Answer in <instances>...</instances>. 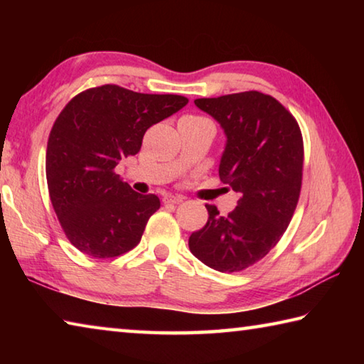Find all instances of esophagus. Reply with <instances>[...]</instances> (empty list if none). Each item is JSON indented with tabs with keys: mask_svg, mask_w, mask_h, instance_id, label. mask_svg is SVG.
I'll list each match as a JSON object with an SVG mask.
<instances>
[{
	"mask_svg": "<svg viewBox=\"0 0 364 364\" xmlns=\"http://www.w3.org/2000/svg\"><path fill=\"white\" fill-rule=\"evenodd\" d=\"M184 197L183 196H165L164 197V202L165 204H180V202H183Z\"/></svg>",
	"mask_w": 364,
	"mask_h": 364,
	"instance_id": "34e87169",
	"label": "esophagus"
}]
</instances>
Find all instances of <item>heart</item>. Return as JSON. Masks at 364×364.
Segmentation results:
<instances>
[{"label": "heart", "instance_id": "heart-1", "mask_svg": "<svg viewBox=\"0 0 364 364\" xmlns=\"http://www.w3.org/2000/svg\"><path fill=\"white\" fill-rule=\"evenodd\" d=\"M184 120H202V119H205V117H200V115H186V117H183Z\"/></svg>", "mask_w": 364, "mask_h": 364}]
</instances>
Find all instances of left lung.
<instances>
[{
    "mask_svg": "<svg viewBox=\"0 0 364 364\" xmlns=\"http://www.w3.org/2000/svg\"><path fill=\"white\" fill-rule=\"evenodd\" d=\"M194 104L226 134L220 180L239 194L237 207L208 220L189 236V250L221 273L252 267L268 254L291 223L304 171V139L294 115L260 91L200 97Z\"/></svg>",
    "mask_w": 364,
    "mask_h": 364,
    "instance_id": "8db88e82",
    "label": "left lung"
}]
</instances>
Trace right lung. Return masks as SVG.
Masks as SVG:
<instances>
[{
    "instance_id": "1",
    "label": "right lung",
    "mask_w": 364,
    "mask_h": 364,
    "mask_svg": "<svg viewBox=\"0 0 364 364\" xmlns=\"http://www.w3.org/2000/svg\"><path fill=\"white\" fill-rule=\"evenodd\" d=\"M186 104L184 96L102 85L63 109L49 133L46 180L59 223L80 252L112 258L139 244L160 200L134 193L114 170L139 152L147 128Z\"/></svg>"
}]
</instances>
